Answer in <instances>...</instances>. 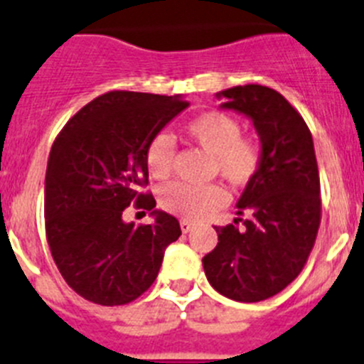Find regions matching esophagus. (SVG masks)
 <instances>
[{
	"instance_id": "34e87169",
	"label": "esophagus",
	"mask_w": 364,
	"mask_h": 364,
	"mask_svg": "<svg viewBox=\"0 0 364 364\" xmlns=\"http://www.w3.org/2000/svg\"><path fill=\"white\" fill-rule=\"evenodd\" d=\"M179 227H181L183 234H186V232H190V230H192V228H194V225H192V223H190V221H186V219H183V221L179 223Z\"/></svg>"
}]
</instances>
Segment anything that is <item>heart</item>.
Returning a JSON list of instances; mask_svg holds the SVG:
<instances>
[{"label": "heart", "instance_id": "obj_1", "mask_svg": "<svg viewBox=\"0 0 364 364\" xmlns=\"http://www.w3.org/2000/svg\"><path fill=\"white\" fill-rule=\"evenodd\" d=\"M186 136L212 154V172L234 186H245L257 178L264 163V146L259 137L248 136L235 117L219 110H208L192 117L185 125ZM176 158L174 139L166 132L152 137L145 150V163L154 179L172 174ZM163 210L185 219H199L221 208L227 192L219 185L192 186L170 183L159 192Z\"/></svg>", "mask_w": 364, "mask_h": 364}]
</instances>
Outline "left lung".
Here are the masks:
<instances>
[{
    "label": "left lung",
    "mask_w": 364,
    "mask_h": 364,
    "mask_svg": "<svg viewBox=\"0 0 364 364\" xmlns=\"http://www.w3.org/2000/svg\"><path fill=\"white\" fill-rule=\"evenodd\" d=\"M218 96L227 97L225 109L254 121L264 163L237 203V214L248 218L214 227L219 241L203 257V268L219 294L257 303L299 276L316 243L321 223L316 150L303 116L274 88L245 85Z\"/></svg>",
    "instance_id": "1"
}]
</instances>
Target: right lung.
<instances>
[{
  "label": "right lung",
  "instance_id": "obj_1",
  "mask_svg": "<svg viewBox=\"0 0 364 364\" xmlns=\"http://www.w3.org/2000/svg\"><path fill=\"white\" fill-rule=\"evenodd\" d=\"M181 96L112 90L70 117L55 137L45 178V232L55 267L90 303L119 306L145 294L163 254L181 235L174 215L154 210L145 150L188 107ZM156 221L133 227L127 205Z\"/></svg>",
  "mask_w": 364,
  "mask_h": 364
}]
</instances>
